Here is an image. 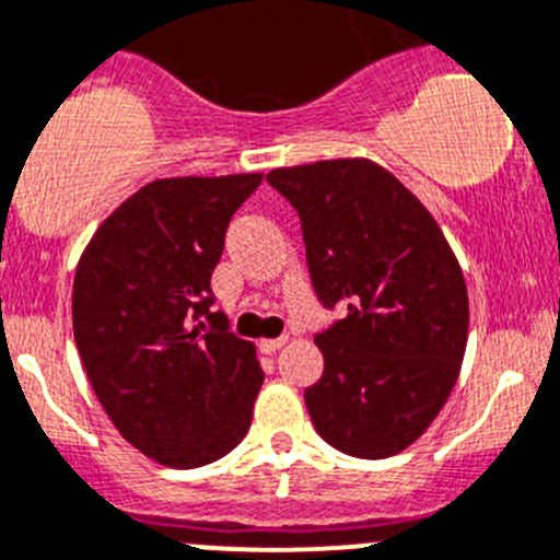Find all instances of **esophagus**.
<instances>
[{
	"mask_svg": "<svg viewBox=\"0 0 560 560\" xmlns=\"http://www.w3.org/2000/svg\"><path fill=\"white\" fill-rule=\"evenodd\" d=\"M287 339H290V336H279V339H262L259 341V350L268 352V355H273L276 350H281V347L287 345Z\"/></svg>",
	"mask_w": 560,
	"mask_h": 560,
	"instance_id": "esophagus-1",
	"label": "esophagus"
}]
</instances>
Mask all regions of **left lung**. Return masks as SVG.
<instances>
[{
  "label": "left lung",
  "instance_id": "8db88e82",
  "mask_svg": "<svg viewBox=\"0 0 560 560\" xmlns=\"http://www.w3.org/2000/svg\"><path fill=\"white\" fill-rule=\"evenodd\" d=\"M301 215L308 276L345 317L314 336V430L361 459L405 452L446 405L468 345V287L430 210L369 159L273 170Z\"/></svg>",
  "mask_w": 560,
  "mask_h": 560
}]
</instances>
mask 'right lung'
<instances>
[{"instance_id":"1","label":"right lung","mask_w":560,"mask_h":560,"mask_svg":"<svg viewBox=\"0 0 560 560\" xmlns=\"http://www.w3.org/2000/svg\"><path fill=\"white\" fill-rule=\"evenodd\" d=\"M262 175L166 177L125 199L73 279V336L119 435L166 468H202L252 427L262 369L213 312L210 276Z\"/></svg>"}]
</instances>
